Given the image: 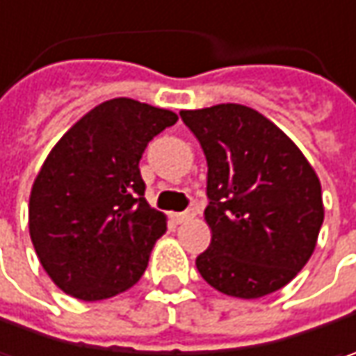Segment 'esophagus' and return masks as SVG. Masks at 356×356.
<instances>
[{"mask_svg": "<svg viewBox=\"0 0 356 356\" xmlns=\"http://www.w3.org/2000/svg\"><path fill=\"white\" fill-rule=\"evenodd\" d=\"M195 217V211L193 209H189V211H183V213H173V221L175 223H189L191 219Z\"/></svg>", "mask_w": 356, "mask_h": 356, "instance_id": "obj_1", "label": "esophagus"}]
</instances>
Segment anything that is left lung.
I'll return each mask as SVG.
<instances>
[{
  "label": "left lung",
  "mask_w": 356,
  "mask_h": 356,
  "mask_svg": "<svg viewBox=\"0 0 356 356\" xmlns=\"http://www.w3.org/2000/svg\"><path fill=\"white\" fill-rule=\"evenodd\" d=\"M207 159L211 245L195 265L229 297L279 291L311 259L325 219L321 181L285 133L239 103L181 111Z\"/></svg>",
  "instance_id": "obj_1"
}]
</instances>
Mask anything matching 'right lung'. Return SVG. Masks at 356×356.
I'll use <instances>...</instances> for the list:
<instances>
[{"label":"right lung","mask_w":356,"mask_h":356,"mask_svg":"<svg viewBox=\"0 0 356 356\" xmlns=\"http://www.w3.org/2000/svg\"><path fill=\"white\" fill-rule=\"evenodd\" d=\"M177 115L117 97L83 115L49 151L29 195V235L55 285L81 301L131 289L165 215L149 207L139 161Z\"/></svg>","instance_id":"add662e5"}]
</instances>
